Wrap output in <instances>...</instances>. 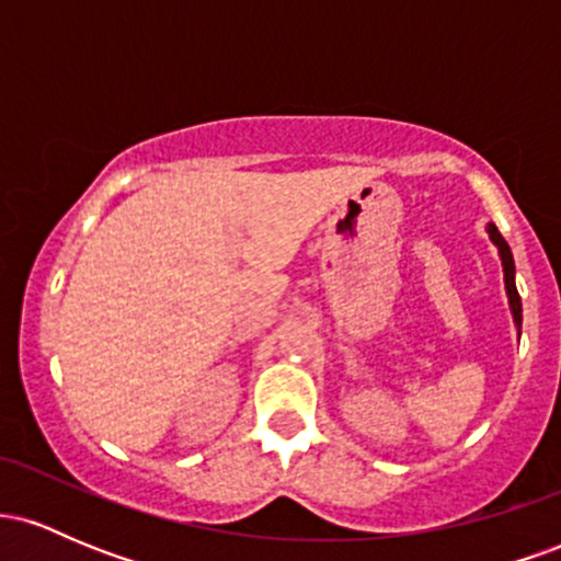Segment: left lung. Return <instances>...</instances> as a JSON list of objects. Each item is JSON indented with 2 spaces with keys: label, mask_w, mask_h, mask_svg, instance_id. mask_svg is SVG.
I'll use <instances>...</instances> for the list:
<instances>
[{
  "label": "left lung",
  "mask_w": 561,
  "mask_h": 561,
  "mask_svg": "<svg viewBox=\"0 0 561 561\" xmlns=\"http://www.w3.org/2000/svg\"><path fill=\"white\" fill-rule=\"evenodd\" d=\"M488 234H491V240L495 248H499V255H501V266H504V282H506V295H508V306H512V313H514V324H517V330H523V300H519V293H517V285H514V259H512V250H508V244L504 237H501V231L493 227H488Z\"/></svg>",
  "instance_id": "left-lung-1"
}]
</instances>
